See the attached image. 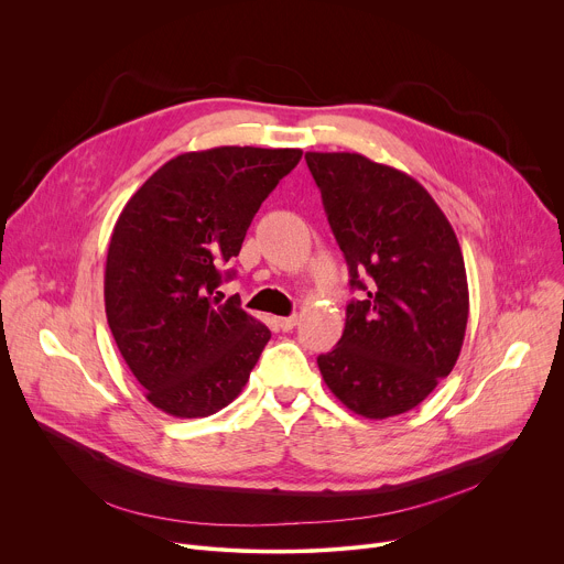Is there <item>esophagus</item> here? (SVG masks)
<instances>
[{"instance_id":"obj_1","label":"esophagus","mask_w":564,"mask_h":564,"mask_svg":"<svg viewBox=\"0 0 564 564\" xmlns=\"http://www.w3.org/2000/svg\"><path fill=\"white\" fill-rule=\"evenodd\" d=\"M274 324H276L279 330L290 333V330L296 326V314H292V316H279V318H274Z\"/></svg>"}]
</instances>
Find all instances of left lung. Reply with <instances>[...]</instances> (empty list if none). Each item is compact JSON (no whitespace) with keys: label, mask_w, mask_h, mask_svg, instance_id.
<instances>
[{"label":"left lung","mask_w":564,"mask_h":564,"mask_svg":"<svg viewBox=\"0 0 564 564\" xmlns=\"http://www.w3.org/2000/svg\"><path fill=\"white\" fill-rule=\"evenodd\" d=\"M328 223L361 301L316 364L352 413L386 420L413 411L448 377L466 333L468 283L457 236L409 174L361 153L307 151ZM367 283L364 284L362 281Z\"/></svg>","instance_id":"1"}]
</instances>
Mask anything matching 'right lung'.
I'll return each mask as SVG.
<instances>
[{
  "label": "right lung",
  "mask_w": 564,
  "mask_h": 564,
  "mask_svg": "<svg viewBox=\"0 0 564 564\" xmlns=\"http://www.w3.org/2000/svg\"><path fill=\"white\" fill-rule=\"evenodd\" d=\"M301 155L187 151L151 174L118 216L105 268L107 321L144 397L163 413L214 415L248 383L272 333L240 301L216 296L220 268L238 257L261 203Z\"/></svg>",
  "instance_id": "obj_1"
}]
</instances>
